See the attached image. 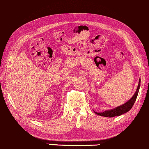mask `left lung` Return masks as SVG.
<instances>
[{"instance_id": "8db88e82", "label": "left lung", "mask_w": 149, "mask_h": 149, "mask_svg": "<svg viewBox=\"0 0 149 149\" xmlns=\"http://www.w3.org/2000/svg\"><path fill=\"white\" fill-rule=\"evenodd\" d=\"M139 88H140V79L139 81V85L137 89H136V92H135L134 96H132V98L130 100V101L125 103V104L122 105L119 107H117V108H114V109L110 110V111H106L103 113H96L95 112V113L98 115H101V116H103V117H108V118H112V117H115V116H119V115H121L124 113H127L132 108L134 103H135L136 99V97H137L139 91Z\"/></svg>"}]
</instances>
